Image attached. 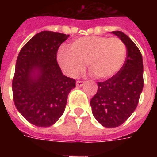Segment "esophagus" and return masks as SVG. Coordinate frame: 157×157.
Segmentation results:
<instances>
[{"label":"esophagus","instance_id":"obj_1","mask_svg":"<svg viewBox=\"0 0 157 157\" xmlns=\"http://www.w3.org/2000/svg\"><path fill=\"white\" fill-rule=\"evenodd\" d=\"M84 83L85 82H83V81H77L76 82V86H82L84 85Z\"/></svg>","mask_w":157,"mask_h":157}]
</instances>
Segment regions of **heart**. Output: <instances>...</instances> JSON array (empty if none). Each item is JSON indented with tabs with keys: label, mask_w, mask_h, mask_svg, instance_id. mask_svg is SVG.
<instances>
[{
	"label": "heart",
	"mask_w": 157,
	"mask_h": 157,
	"mask_svg": "<svg viewBox=\"0 0 157 157\" xmlns=\"http://www.w3.org/2000/svg\"><path fill=\"white\" fill-rule=\"evenodd\" d=\"M126 47L118 38L91 36L75 40L70 52L61 48L58 61L71 77H76L84 71L85 64L96 78L109 79L115 75L124 64Z\"/></svg>",
	"instance_id": "b5f03b06"
}]
</instances>
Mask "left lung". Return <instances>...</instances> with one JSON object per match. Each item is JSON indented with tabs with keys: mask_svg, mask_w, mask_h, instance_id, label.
<instances>
[{
	"mask_svg": "<svg viewBox=\"0 0 157 157\" xmlns=\"http://www.w3.org/2000/svg\"><path fill=\"white\" fill-rule=\"evenodd\" d=\"M127 48L121 70L105 82H98V92L90 102L93 116L104 127L124 124L138 105L144 86L143 59L134 42L121 31H113Z\"/></svg>",
	"mask_w": 157,
	"mask_h": 157,
	"instance_id": "left-lung-1",
	"label": "left lung"
}]
</instances>
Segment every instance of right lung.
<instances>
[{"label":"right lung","instance_id":"right-lung-1","mask_svg":"<svg viewBox=\"0 0 157 157\" xmlns=\"http://www.w3.org/2000/svg\"><path fill=\"white\" fill-rule=\"evenodd\" d=\"M70 35L42 31L21 49L16 62L12 94L17 109L32 124L49 127L65 111L75 79L62 74L59 47Z\"/></svg>","mask_w":157,"mask_h":157}]
</instances>
